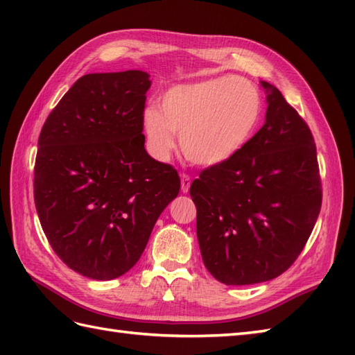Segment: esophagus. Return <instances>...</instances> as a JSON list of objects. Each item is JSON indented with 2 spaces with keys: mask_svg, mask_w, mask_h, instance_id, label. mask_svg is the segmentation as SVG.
I'll list each match as a JSON object with an SVG mask.
<instances>
[{
  "mask_svg": "<svg viewBox=\"0 0 355 355\" xmlns=\"http://www.w3.org/2000/svg\"><path fill=\"white\" fill-rule=\"evenodd\" d=\"M191 177L189 175H186V173H183L182 175V192L183 193H187L189 192V187H191Z\"/></svg>",
  "mask_w": 355,
  "mask_h": 355,
  "instance_id": "34e87169",
  "label": "esophagus"
}]
</instances>
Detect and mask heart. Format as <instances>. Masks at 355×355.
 <instances>
[{"mask_svg":"<svg viewBox=\"0 0 355 355\" xmlns=\"http://www.w3.org/2000/svg\"><path fill=\"white\" fill-rule=\"evenodd\" d=\"M262 111L252 82L221 76L169 88L162 110L143 111V132L149 153L166 160L180 134L183 154L193 164L216 168L235 158L252 139Z\"/></svg>","mask_w":355,"mask_h":355,"instance_id":"b5f03b06","label":"heart"}]
</instances>
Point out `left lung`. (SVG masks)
<instances>
[{
  "label": "left lung",
  "instance_id": "left-lung-1",
  "mask_svg": "<svg viewBox=\"0 0 355 355\" xmlns=\"http://www.w3.org/2000/svg\"><path fill=\"white\" fill-rule=\"evenodd\" d=\"M266 122L241 153L191 186L209 273L225 285L275 279L302 252L318 221L322 186L310 128L261 80Z\"/></svg>",
  "mask_w": 355,
  "mask_h": 355
}]
</instances>
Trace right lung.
I'll return each mask as SVG.
<instances>
[{
    "instance_id": "right-lung-1",
    "label": "right lung",
    "mask_w": 355,
    "mask_h": 355,
    "mask_svg": "<svg viewBox=\"0 0 355 355\" xmlns=\"http://www.w3.org/2000/svg\"><path fill=\"white\" fill-rule=\"evenodd\" d=\"M141 70L92 73L50 112L37 140L33 195L53 250L76 273L110 281L131 270L180 192L145 149Z\"/></svg>"
}]
</instances>
